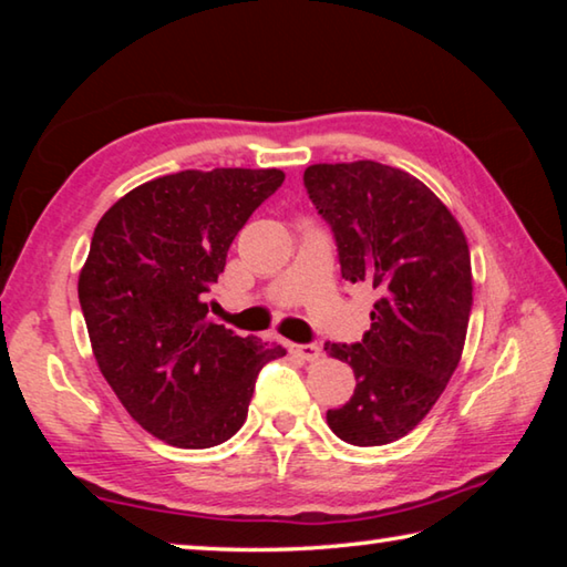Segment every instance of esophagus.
<instances>
[{
    "label": "esophagus",
    "instance_id": "obj_1",
    "mask_svg": "<svg viewBox=\"0 0 567 567\" xmlns=\"http://www.w3.org/2000/svg\"><path fill=\"white\" fill-rule=\"evenodd\" d=\"M290 354H295V358H302L307 362H315V360H320L322 348L320 344H290Z\"/></svg>",
    "mask_w": 567,
    "mask_h": 567
}]
</instances>
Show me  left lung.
<instances>
[{
    "mask_svg": "<svg viewBox=\"0 0 567 567\" xmlns=\"http://www.w3.org/2000/svg\"><path fill=\"white\" fill-rule=\"evenodd\" d=\"M305 187L332 227L342 277L378 292L362 342H328L352 398L328 425L358 447L405 437L443 395L463 354L473 272L463 227L417 177L372 159L312 165Z\"/></svg>",
    "mask_w": 567,
    "mask_h": 567,
    "instance_id": "obj_1",
    "label": "left lung"
}]
</instances>
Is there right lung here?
Masks as SVG:
<instances>
[{"mask_svg": "<svg viewBox=\"0 0 567 567\" xmlns=\"http://www.w3.org/2000/svg\"><path fill=\"white\" fill-rule=\"evenodd\" d=\"M282 169H185L134 187L94 227L80 305L94 360L132 420L167 445L215 447L247 420L282 344L207 318L205 295Z\"/></svg>", "mask_w": 567, "mask_h": 567, "instance_id": "1", "label": "right lung"}]
</instances>
